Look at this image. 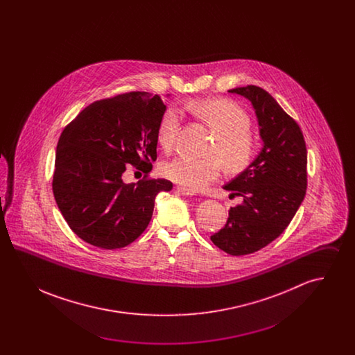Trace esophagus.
<instances>
[{
  "label": "esophagus",
  "instance_id": "1",
  "mask_svg": "<svg viewBox=\"0 0 355 355\" xmlns=\"http://www.w3.org/2000/svg\"><path fill=\"white\" fill-rule=\"evenodd\" d=\"M178 193H180V194H182V196H194V194H196V191L189 190V189H185V187H182V186H180V187H178Z\"/></svg>",
  "mask_w": 355,
  "mask_h": 355
}]
</instances>
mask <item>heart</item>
<instances>
[{
	"mask_svg": "<svg viewBox=\"0 0 355 355\" xmlns=\"http://www.w3.org/2000/svg\"><path fill=\"white\" fill-rule=\"evenodd\" d=\"M187 110L214 132L206 150L209 155L174 158L162 169L165 177L185 189L198 191L220 177L222 164L229 171H242L253 162L258 145L250 133L252 119L236 102L226 98L198 100L189 103ZM180 126V110L174 106L166 107L157 129V139L164 150L173 148Z\"/></svg>",
	"mask_w": 355,
	"mask_h": 355,
	"instance_id": "1",
	"label": "heart"
}]
</instances>
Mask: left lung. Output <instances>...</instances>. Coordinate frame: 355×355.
Returning a JSON list of instances; mask_svg holds the SVG:
<instances>
[{
	"instance_id": "1",
	"label": "left lung",
	"mask_w": 355,
	"mask_h": 355,
	"mask_svg": "<svg viewBox=\"0 0 355 355\" xmlns=\"http://www.w3.org/2000/svg\"><path fill=\"white\" fill-rule=\"evenodd\" d=\"M253 103L263 148L252 165L223 186L243 202L229 210L226 225L210 236L230 255L261 250L281 236L304 201L307 150L298 123L259 86L230 89Z\"/></svg>"
}]
</instances>
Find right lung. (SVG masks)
<instances>
[{
	"instance_id": "add662e5",
	"label": "right lung",
	"mask_w": 355,
	"mask_h": 355,
	"mask_svg": "<svg viewBox=\"0 0 355 355\" xmlns=\"http://www.w3.org/2000/svg\"><path fill=\"white\" fill-rule=\"evenodd\" d=\"M166 106L158 94L130 92L90 103L60 135L53 194L69 227L85 242L119 249L141 236L154 200L168 180L149 178L157 159V129ZM128 164L146 175L125 184Z\"/></svg>"
}]
</instances>
